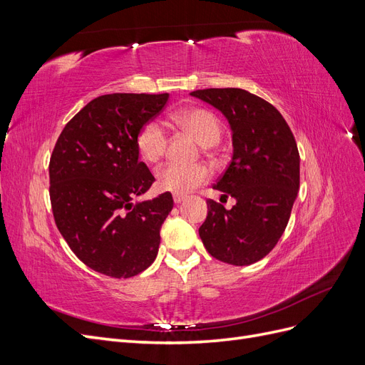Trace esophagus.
I'll list each match as a JSON object with an SVG mask.
<instances>
[{
    "label": "esophagus",
    "instance_id": "esophagus-1",
    "mask_svg": "<svg viewBox=\"0 0 365 365\" xmlns=\"http://www.w3.org/2000/svg\"><path fill=\"white\" fill-rule=\"evenodd\" d=\"M184 200H185L184 195H176V193L173 195V202H175V204H181Z\"/></svg>",
    "mask_w": 365,
    "mask_h": 365
}]
</instances>
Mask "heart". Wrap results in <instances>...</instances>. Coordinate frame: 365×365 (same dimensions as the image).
<instances>
[{
    "label": "heart",
    "instance_id": "b5f03b06",
    "mask_svg": "<svg viewBox=\"0 0 365 365\" xmlns=\"http://www.w3.org/2000/svg\"><path fill=\"white\" fill-rule=\"evenodd\" d=\"M173 121L187 129L204 146H213L220 137V121L205 108H189L176 113ZM168 148V132L158 120H150L143 126L137 135V149L141 158L155 164ZM208 178L207 168L201 164L182 165L169 163L157 170V187L161 192L185 195L205 182Z\"/></svg>",
    "mask_w": 365,
    "mask_h": 365
}]
</instances>
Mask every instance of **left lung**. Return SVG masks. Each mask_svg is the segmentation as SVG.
Returning <instances> with one entry per match:
<instances>
[{
	"instance_id": "8db88e82",
	"label": "left lung",
	"mask_w": 365,
	"mask_h": 365,
	"mask_svg": "<svg viewBox=\"0 0 365 365\" xmlns=\"http://www.w3.org/2000/svg\"><path fill=\"white\" fill-rule=\"evenodd\" d=\"M190 96L224 114L233 141L230 165L213 189L236 204L227 210L207 201L202 244L220 262L256 263L277 245L300 189L295 138L277 109L240 88H208Z\"/></svg>"
}]
</instances>
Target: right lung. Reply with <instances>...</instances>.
<instances>
[{"label": "right lung", "mask_w": 365, "mask_h": 365, "mask_svg": "<svg viewBox=\"0 0 365 365\" xmlns=\"http://www.w3.org/2000/svg\"><path fill=\"white\" fill-rule=\"evenodd\" d=\"M169 94H105L83 106L50 158V200L63 239L86 267L114 279L149 268L173 208L169 192L149 201L153 175L138 161L137 135Z\"/></svg>", "instance_id": "right-lung-1"}]
</instances>
